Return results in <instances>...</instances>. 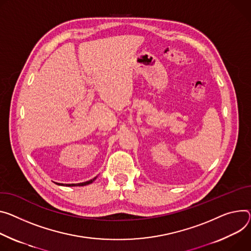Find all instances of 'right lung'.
<instances>
[{
	"mask_svg": "<svg viewBox=\"0 0 251 251\" xmlns=\"http://www.w3.org/2000/svg\"><path fill=\"white\" fill-rule=\"evenodd\" d=\"M95 179H96V177L93 178V179L89 180V181L83 182V183H78V184H66V185H67V186H84V185H88V184H90V183H92V182H93ZM57 184H58V185H64V184H60V183H57Z\"/></svg>",
	"mask_w": 251,
	"mask_h": 251,
	"instance_id": "right-lung-1",
	"label": "right lung"
}]
</instances>
